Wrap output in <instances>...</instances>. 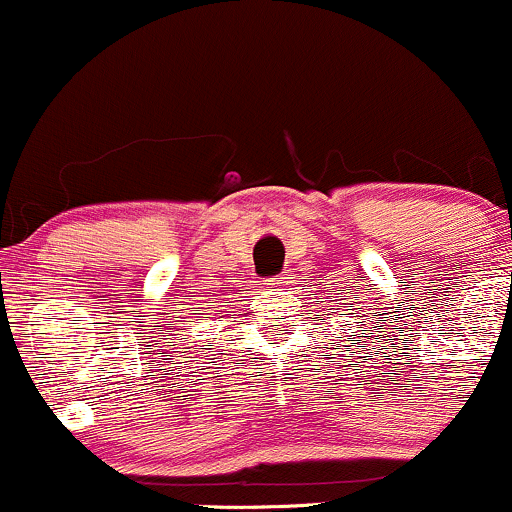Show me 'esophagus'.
I'll return each mask as SVG.
<instances>
[{
  "label": "esophagus",
  "instance_id": "1",
  "mask_svg": "<svg viewBox=\"0 0 512 512\" xmlns=\"http://www.w3.org/2000/svg\"><path fill=\"white\" fill-rule=\"evenodd\" d=\"M274 284H276V286H289V284H293V274H291V272H281V274L274 279Z\"/></svg>",
  "mask_w": 512,
  "mask_h": 512
}]
</instances>
